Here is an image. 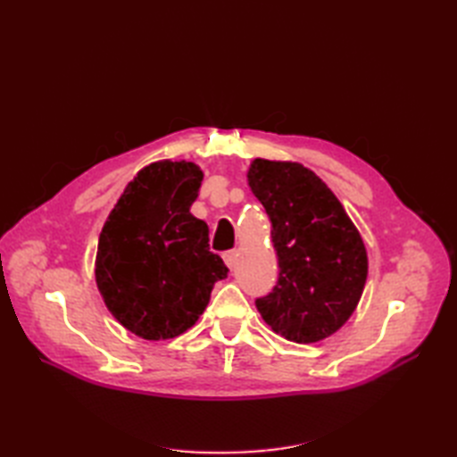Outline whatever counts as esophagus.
Segmentation results:
<instances>
[{"label": "esophagus", "mask_w": 457, "mask_h": 457, "mask_svg": "<svg viewBox=\"0 0 457 457\" xmlns=\"http://www.w3.org/2000/svg\"><path fill=\"white\" fill-rule=\"evenodd\" d=\"M223 261H225V265L232 270L234 265H237V252H234V250L225 252V253H223Z\"/></svg>", "instance_id": "esophagus-1"}]
</instances>
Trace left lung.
Segmentation results:
<instances>
[{
	"label": "left lung",
	"mask_w": 457,
	"mask_h": 457,
	"mask_svg": "<svg viewBox=\"0 0 457 457\" xmlns=\"http://www.w3.org/2000/svg\"><path fill=\"white\" fill-rule=\"evenodd\" d=\"M252 192L272 223L278 282L255 307L276 334L316 343L354 312L368 276L364 242L341 202L301 163L253 160Z\"/></svg>",
	"instance_id": "obj_1"
}]
</instances>
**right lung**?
I'll list each match as a JSON object with an SVG mask.
<instances>
[{"instance_id": "obj_1", "label": "right lung", "mask_w": 457, "mask_h": 457, "mask_svg": "<svg viewBox=\"0 0 457 457\" xmlns=\"http://www.w3.org/2000/svg\"><path fill=\"white\" fill-rule=\"evenodd\" d=\"M204 173L192 162H156L123 190L99 237L95 278L108 311L148 341L181 336L228 276L210 252V228L190 213Z\"/></svg>"}]
</instances>
